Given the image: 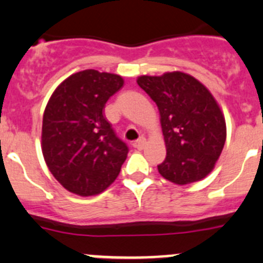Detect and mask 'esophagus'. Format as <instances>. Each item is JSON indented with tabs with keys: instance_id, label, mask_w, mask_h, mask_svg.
I'll return each mask as SVG.
<instances>
[{
	"instance_id": "1",
	"label": "esophagus",
	"mask_w": 263,
	"mask_h": 263,
	"mask_svg": "<svg viewBox=\"0 0 263 263\" xmlns=\"http://www.w3.org/2000/svg\"><path fill=\"white\" fill-rule=\"evenodd\" d=\"M145 142H146L145 137H140V139L137 140L136 142H135V147H137V148H139V150H141V148L145 146Z\"/></svg>"
}]
</instances>
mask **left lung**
Listing matches in <instances>:
<instances>
[{"label": "left lung", "mask_w": 263, "mask_h": 263, "mask_svg": "<svg viewBox=\"0 0 263 263\" xmlns=\"http://www.w3.org/2000/svg\"><path fill=\"white\" fill-rule=\"evenodd\" d=\"M137 84L156 103L166 146L158 165L168 181L184 185L214 169L227 139L220 107L205 85L187 73L140 76Z\"/></svg>", "instance_id": "8db88e82"}]
</instances>
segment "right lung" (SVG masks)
<instances>
[{
  "mask_svg": "<svg viewBox=\"0 0 263 263\" xmlns=\"http://www.w3.org/2000/svg\"><path fill=\"white\" fill-rule=\"evenodd\" d=\"M122 86L121 76L85 70L66 79L50 97L42 151L50 173L70 192L98 195L121 172L128 147L117 137L104 108Z\"/></svg>",
  "mask_w": 263,
  "mask_h": 263,
  "instance_id": "obj_1",
  "label": "right lung"
}]
</instances>
